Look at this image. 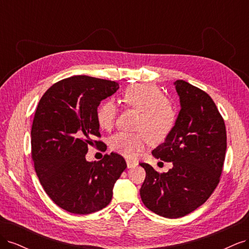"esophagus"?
Here are the masks:
<instances>
[{
	"mask_svg": "<svg viewBox=\"0 0 249 249\" xmlns=\"http://www.w3.org/2000/svg\"><path fill=\"white\" fill-rule=\"evenodd\" d=\"M125 162H126V166H127V168H133V167L137 166V165H138V163H137V162L131 161V160H126Z\"/></svg>",
	"mask_w": 249,
	"mask_h": 249,
	"instance_id": "esophagus-1",
	"label": "esophagus"
}]
</instances>
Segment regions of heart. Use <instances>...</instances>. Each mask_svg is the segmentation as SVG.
Segmentation results:
<instances>
[{
  "mask_svg": "<svg viewBox=\"0 0 249 249\" xmlns=\"http://www.w3.org/2000/svg\"><path fill=\"white\" fill-rule=\"evenodd\" d=\"M126 107L139 111L136 131H120L110 138V148L119 155L133 158L149 139L161 141L171 132L177 120L173 102L152 83H135L126 87L120 96ZM118 109L113 101L103 102L96 110V120L103 130L110 131L115 124Z\"/></svg>",
  "mask_w": 249,
  "mask_h": 249,
  "instance_id": "b5f03b06",
  "label": "heart"
}]
</instances>
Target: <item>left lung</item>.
Returning a JSON list of instances; mask_svg holds the SVG:
<instances>
[{
  "instance_id": "8db88e82",
  "label": "left lung",
  "mask_w": 249,
  "mask_h": 249,
  "mask_svg": "<svg viewBox=\"0 0 249 249\" xmlns=\"http://www.w3.org/2000/svg\"><path fill=\"white\" fill-rule=\"evenodd\" d=\"M173 85L180 110L171 132L153 150L157 159L173 166L159 173L140 163L146 171L141 199L166 218L183 217L207 201L219 183L227 150L223 118L209 94L183 80Z\"/></svg>"
}]
</instances>
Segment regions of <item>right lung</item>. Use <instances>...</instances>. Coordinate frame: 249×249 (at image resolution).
Masks as SVG:
<instances>
[{"mask_svg": "<svg viewBox=\"0 0 249 249\" xmlns=\"http://www.w3.org/2000/svg\"><path fill=\"white\" fill-rule=\"evenodd\" d=\"M118 88L114 81L73 76L49 88L37 106L31 130L35 171L51 199L67 212L86 215L107 207L126 167L115 153L86 160L88 144L105 147L93 140L101 136L96 110Z\"/></svg>", "mask_w": 249, "mask_h": 249, "instance_id": "right-lung-1", "label": "right lung"}]
</instances>
